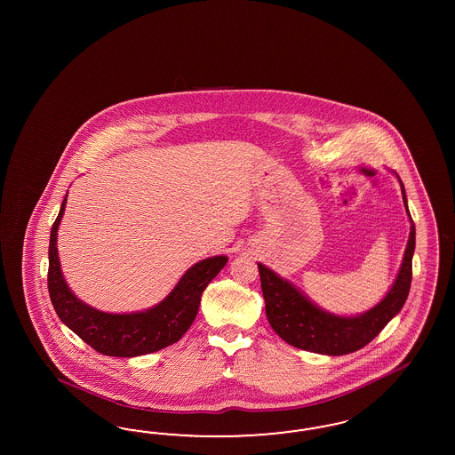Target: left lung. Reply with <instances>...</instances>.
Wrapping results in <instances>:
<instances>
[{"label": "left lung", "mask_w": 455, "mask_h": 455, "mask_svg": "<svg viewBox=\"0 0 455 455\" xmlns=\"http://www.w3.org/2000/svg\"><path fill=\"white\" fill-rule=\"evenodd\" d=\"M399 179V175H397ZM402 200L411 220V235L399 274L386 297L358 315H335L312 302L287 278L259 263L265 312L272 329L289 345L323 355H345L365 347L395 317L407 300L412 282L415 225L407 207V195L399 179Z\"/></svg>", "instance_id": "obj_1"}]
</instances>
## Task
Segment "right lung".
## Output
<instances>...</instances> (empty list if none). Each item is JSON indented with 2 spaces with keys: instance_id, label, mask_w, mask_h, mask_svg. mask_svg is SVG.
Segmentation results:
<instances>
[{
  "instance_id": "right-lung-1",
  "label": "right lung",
  "mask_w": 455,
  "mask_h": 455,
  "mask_svg": "<svg viewBox=\"0 0 455 455\" xmlns=\"http://www.w3.org/2000/svg\"><path fill=\"white\" fill-rule=\"evenodd\" d=\"M67 196L68 193L52 227L48 248V291L60 320L83 342L110 357H138L179 342L198 314L204 290L219 275L228 259L217 255L195 263L165 299L152 308L130 314L101 312L80 300L61 274L56 238Z\"/></svg>"
}]
</instances>
